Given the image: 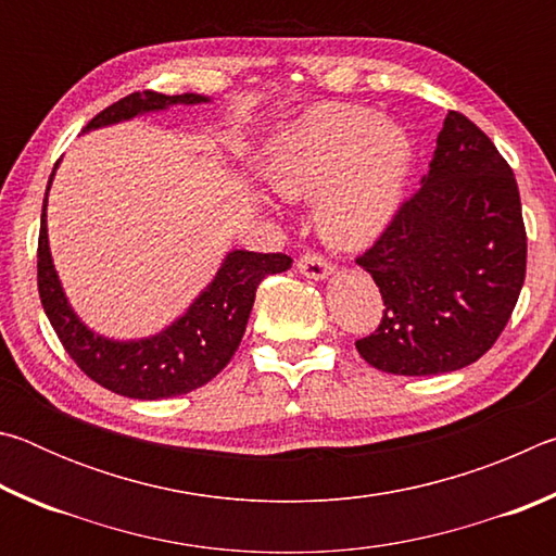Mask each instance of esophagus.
<instances>
[{
    "instance_id": "1",
    "label": "esophagus",
    "mask_w": 556,
    "mask_h": 556,
    "mask_svg": "<svg viewBox=\"0 0 556 556\" xmlns=\"http://www.w3.org/2000/svg\"><path fill=\"white\" fill-rule=\"evenodd\" d=\"M296 267H299V271L304 277H308V279H328L333 275V265H328V262L324 260V257H318V255H304V257H299V262H296Z\"/></svg>"
}]
</instances>
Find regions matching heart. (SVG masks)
I'll use <instances>...</instances> for the list:
<instances>
[{
  "label": "heart",
  "mask_w": 556,
  "mask_h": 556,
  "mask_svg": "<svg viewBox=\"0 0 556 556\" xmlns=\"http://www.w3.org/2000/svg\"><path fill=\"white\" fill-rule=\"evenodd\" d=\"M412 142L400 125L355 105H318L271 139L260 174L279 201H312L321 240L368 248L400 208Z\"/></svg>",
  "instance_id": "1"
}]
</instances>
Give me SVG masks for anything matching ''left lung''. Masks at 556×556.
Returning <instances> with one entry per match:
<instances>
[{
    "label": "left lung",
    "mask_w": 556,
    "mask_h": 556,
    "mask_svg": "<svg viewBox=\"0 0 556 556\" xmlns=\"http://www.w3.org/2000/svg\"><path fill=\"white\" fill-rule=\"evenodd\" d=\"M380 287V328L355 343L372 368L444 375L476 363L510 318L527 265L513 168L448 112L421 188L357 260Z\"/></svg>",
    "instance_id": "left-lung-1"
}]
</instances>
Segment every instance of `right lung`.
<instances>
[{
	"instance_id": "right-lung-1",
	"label": "right lung",
	"mask_w": 556,
	"mask_h": 556,
	"mask_svg": "<svg viewBox=\"0 0 556 556\" xmlns=\"http://www.w3.org/2000/svg\"><path fill=\"white\" fill-rule=\"evenodd\" d=\"M211 100L213 98L199 96V92H184V96H162L152 90L131 92L92 117L83 131L112 127L119 122L152 115V112H166L176 105H205ZM55 168L59 164L53 166L49 186H46L41 211L39 294L43 312L55 336L61 338L65 353L90 380L131 400L176 397L213 380L238 351L260 281L287 271L291 257L281 252L262 255V252L230 250L201 294L162 331L144 338H127V341L102 336L75 314L51 257L46 208H49Z\"/></svg>"
}]
</instances>
